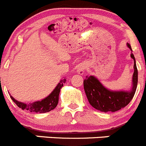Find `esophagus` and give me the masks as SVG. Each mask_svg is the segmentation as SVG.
Instances as JSON below:
<instances>
[{
    "mask_svg": "<svg viewBox=\"0 0 146 146\" xmlns=\"http://www.w3.org/2000/svg\"><path fill=\"white\" fill-rule=\"evenodd\" d=\"M85 66L84 64H80L77 68V74L82 75L85 73Z\"/></svg>",
    "mask_w": 146,
    "mask_h": 146,
    "instance_id": "34e87169",
    "label": "esophagus"
}]
</instances>
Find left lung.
I'll return each instance as SVG.
<instances>
[{
    "label": "left lung",
    "instance_id": "left-lung-1",
    "mask_svg": "<svg viewBox=\"0 0 146 146\" xmlns=\"http://www.w3.org/2000/svg\"><path fill=\"white\" fill-rule=\"evenodd\" d=\"M127 47L132 51L131 46ZM130 56L134 60V73L132 75V88L129 90H111L103 85L95 76H87L84 80V89L90 104L103 112H114L129 104L135 93L137 85V69L135 58L131 52Z\"/></svg>",
    "mask_w": 146,
    "mask_h": 146
}]
</instances>
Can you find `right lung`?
<instances>
[{"label": "right lung", "instance_id": "right-lung-1", "mask_svg": "<svg viewBox=\"0 0 146 146\" xmlns=\"http://www.w3.org/2000/svg\"><path fill=\"white\" fill-rule=\"evenodd\" d=\"M66 78L61 79L53 91L47 97H45V98L42 99L41 101H35V102L31 103V104L30 103L26 104V103L20 102V101H17L14 98H13V96L10 95L11 98L17 104V106L19 107L20 109H21L22 110H27L30 112H35V113L48 112L54 109L56 107L57 104L58 103V96H59L60 90L61 89L63 85L66 82Z\"/></svg>", "mask_w": 146, "mask_h": 146}]
</instances>
